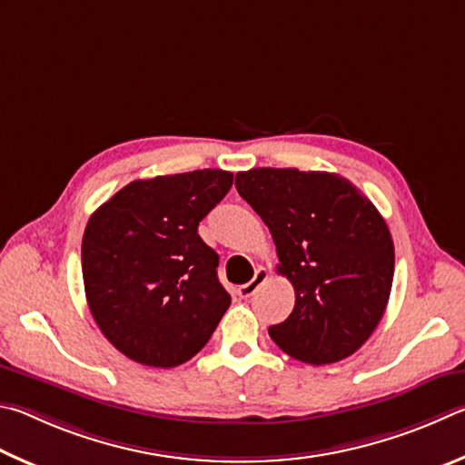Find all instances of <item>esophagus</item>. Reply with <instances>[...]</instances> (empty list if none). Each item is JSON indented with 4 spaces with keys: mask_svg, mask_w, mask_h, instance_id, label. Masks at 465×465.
Returning <instances> with one entry per match:
<instances>
[{
    "mask_svg": "<svg viewBox=\"0 0 465 465\" xmlns=\"http://www.w3.org/2000/svg\"><path fill=\"white\" fill-rule=\"evenodd\" d=\"M265 280H267V270H265V267H257L253 280L247 282V283H242V286H239L237 294H239L241 298H251V296L255 294L257 288L262 286V283H263Z\"/></svg>",
    "mask_w": 465,
    "mask_h": 465,
    "instance_id": "34e87169",
    "label": "esophagus"
}]
</instances>
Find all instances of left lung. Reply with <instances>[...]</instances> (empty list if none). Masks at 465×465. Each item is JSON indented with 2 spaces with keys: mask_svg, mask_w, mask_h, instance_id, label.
I'll return each instance as SVG.
<instances>
[{
  "mask_svg": "<svg viewBox=\"0 0 465 465\" xmlns=\"http://www.w3.org/2000/svg\"><path fill=\"white\" fill-rule=\"evenodd\" d=\"M237 192L270 228L294 311L270 327L288 355L312 365L353 355L386 312L394 242L378 208L349 179L327 171H241Z\"/></svg>",
  "mask_w": 465,
  "mask_h": 465,
  "instance_id": "left-lung-1",
  "label": "left lung"
}]
</instances>
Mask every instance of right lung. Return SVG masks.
<instances>
[{
    "instance_id": "1",
    "label": "right lung",
    "mask_w": 465,
    "mask_h": 465,
    "mask_svg": "<svg viewBox=\"0 0 465 465\" xmlns=\"http://www.w3.org/2000/svg\"><path fill=\"white\" fill-rule=\"evenodd\" d=\"M232 173L136 179L97 208L81 242L89 311L128 360L175 368L216 331L231 296L218 255L200 239V220L224 198Z\"/></svg>"
}]
</instances>
